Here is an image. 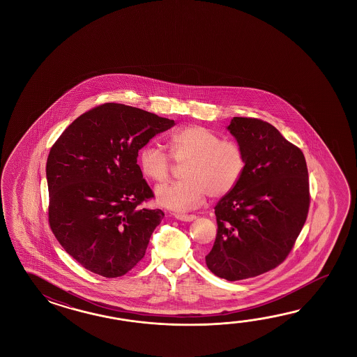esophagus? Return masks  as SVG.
<instances>
[{"label": "esophagus", "instance_id": "obj_1", "mask_svg": "<svg viewBox=\"0 0 357 357\" xmlns=\"http://www.w3.org/2000/svg\"><path fill=\"white\" fill-rule=\"evenodd\" d=\"M176 220H183V222H191V220H197L195 214H182L177 213L175 214Z\"/></svg>", "mask_w": 357, "mask_h": 357}]
</instances>
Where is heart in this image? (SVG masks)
<instances>
[{"label": "heart", "instance_id": "heart-1", "mask_svg": "<svg viewBox=\"0 0 357 357\" xmlns=\"http://www.w3.org/2000/svg\"><path fill=\"white\" fill-rule=\"evenodd\" d=\"M169 154L157 145L140 151L142 172L155 182H166L174 172V162L185 165L182 181L160 186L155 195L160 205L176 211H188L203 203L206 194L222 197L235 189L246 167L241 145L222 140L204 126L191 125L168 137Z\"/></svg>", "mask_w": 357, "mask_h": 357}]
</instances>
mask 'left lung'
Wrapping results in <instances>:
<instances>
[{"label": "left lung", "instance_id": "obj_1", "mask_svg": "<svg viewBox=\"0 0 357 357\" xmlns=\"http://www.w3.org/2000/svg\"><path fill=\"white\" fill-rule=\"evenodd\" d=\"M227 129L243 148L246 167L214 208L218 229L205 263L220 278L240 281L289 257L307 218L310 190L303 153L273 125L234 117Z\"/></svg>", "mask_w": 357, "mask_h": 357}]
</instances>
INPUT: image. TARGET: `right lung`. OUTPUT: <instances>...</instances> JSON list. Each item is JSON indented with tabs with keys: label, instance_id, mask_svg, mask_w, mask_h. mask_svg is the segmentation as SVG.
<instances>
[{
	"label": "right lung",
	"instance_id": "1",
	"mask_svg": "<svg viewBox=\"0 0 357 357\" xmlns=\"http://www.w3.org/2000/svg\"><path fill=\"white\" fill-rule=\"evenodd\" d=\"M174 125L137 107L105 103L79 116L52 145L46 167L50 227L85 269L116 278L144 258L165 213L140 208L154 194L137 152Z\"/></svg>",
	"mask_w": 357,
	"mask_h": 357
}]
</instances>
